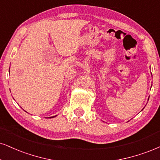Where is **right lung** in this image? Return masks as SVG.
Wrapping results in <instances>:
<instances>
[{
  "instance_id": "obj_1",
  "label": "right lung",
  "mask_w": 160,
  "mask_h": 160,
  "mask_svg": "<svg viewBox=\"0 0 160 160\" xmlns=\"http://www.w3.org/2000/svg\"><path fill=\"white\" fill-rule=\"evenodd\" d=\"M53 117H54V116H52V117H50V118H53Z\"/></svg>"
}]
</instances>
